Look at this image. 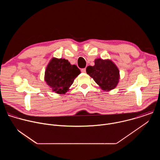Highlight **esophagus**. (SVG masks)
I'll list each match as a JSON object with an SVG mask.
<instances>
[{"instance_id": "obj_1", "label": "esophagus", "mask_w": 160, "mask_h": 160, "mask_svg": "<svg viewBox=\"0 0 160 160\" xmlns=\"http://www.w3.org/2000/svg\"><path fill=\"white\" fill-rule=\"evenodd\" d=\"M81 72H82V73H86V68H82Z\"/></svg>"}]
</instances>
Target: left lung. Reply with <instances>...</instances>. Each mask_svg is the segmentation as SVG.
Masks as SVG:
<instances>
[{"instance_id": "1", "label": "left lung", "mask_w": 160, "mask_h": 160, "mask_svg": "<svg viewBox=\"0 0 160 160\" xmlns=\"http://www.w3.org/2000/svg\"><path fill=\"white\" fill-rule=\"evenodd\" d=\"M93 66H87L86 72L100 87L106 91L115 88L120 78V72L117 66L111 60L95 59Z\"/></svg>"}]
</instances>
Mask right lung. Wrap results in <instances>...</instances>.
Wrapping results in <instances>:
<instances>
[{
    "mask_svg": "<svg viewBox=\"0 0 160 160\" xmlns=\"http://www.w3.org/2000/svg\"><path fill=\"white\" fill-rule=\"evenodd\" d=\"M80 73L79 68L65 59L53 58L45 72V81L58 94H65Z\"/></svg>",
    "mask_w": 160,
    "mask_h": 160,
    "instance_id": "obj_1",
    "label": "right lung"
}]
</instances>
